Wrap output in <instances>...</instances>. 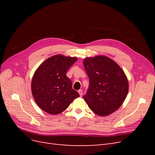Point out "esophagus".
<instances>
[{"mask_svg":"<svg viewBox=\"0 0 155 155\" xmlns=\"http://www.w3.org/2000/svg\"><path fill=\"white\" fill-rule=\"evenodd\" d=\"M78 93L79 94V95H80V96H82L83 94V91H82V90H79V91H78Z\"/></svg>","mask_w":155,"mask_h":155,"instance_id":"1","label":"esophagus"}]
</instances>
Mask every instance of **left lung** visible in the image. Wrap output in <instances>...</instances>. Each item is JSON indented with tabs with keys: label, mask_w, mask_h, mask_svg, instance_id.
Here are the masks:
<instances>
[{
	"label": "left lung",
	"mask_w": 155,
	"mask_h": 155,
	"mask_svg": "<svg viewBox=\"0 0 155 155\" xmlns=\"http://www.w3.org/2000/svg\"><path fill=\"white\" fill-rule=\"evenodd\" d=\"M83 65L89 78V87L83 99L94 113L101 116L112 114L127 95L129 83L124 72L104 55L86 58Z\"/></svg>",
	"instance_id": "1"
}]
</instances>
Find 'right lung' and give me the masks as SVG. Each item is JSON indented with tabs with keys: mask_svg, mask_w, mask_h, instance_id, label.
<instances>
[{
	"mask_svg": "<svg viewBox=\"0 0 155 155\" xmlns=\"http://www.w3.org/2000/svg\"><path fill=\"white\" fill-rule=\"evenodd\" d=\"M77 60L76 57L58 54L45 60L36 70L31 80V92L37 105L45 112L59 114L79 97L66 76Z\"/></svg>",
	"mask_w": 155,
	"mask_h": 155,
	"instance_id": "add662e5",
	"label": "right lung"
}]
</instances>
